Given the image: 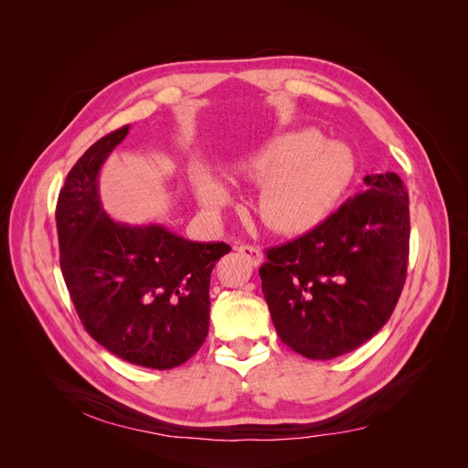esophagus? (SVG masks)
Segmentation results:
<instances>
[{
  "label": "esophagus",
  "instance_id": "obj_1",
  "mask_svg": "<svg viewBox=\"0 0 468 468\" xmlns=\"http://www.w3.org/2000/svg\"><path fill=\"white\" fill-rule=\"evenodd\" d=\"M237 252L250 263V265H254V267H258L260 263H261V260H263V254H261V250L258 246H252V244H240V246H237Z\"/></svg>",
  "mask_w": 468,
  "mask_h": 468
}]
</instances>
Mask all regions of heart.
<instances>
[{"mask_svg":"<svg viewBox=\"0 0 468 468\" xmlns=\"http://www.w3.org/2000/svg\"><path fill=\"white\" fill-rule=\"evenodd\" d=\"M240 176L261 182L256 199L263 224L278 233H303L320 224L350 184L356 162L338 143H325L316 130L278 135L239 162ZM199 203L220 210L231 201V186L207 165L194 169Z\"/></svg>","mask_w":468,"mask_h":468,"instance_id":"1","label":"heart"}]
</instances>
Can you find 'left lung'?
I'll list each match as a JSON object with an SVG mask.
<instances>
[{"label": "left lung", "instance_id": "obj_1", "mask_svg": "<svg viewBox=\"0 0 468 468\" xmlns=\"http://www.w3.org/2000/svg\"><path fill=\"white\" fill-rule=\"evenodd\" d=\"M365 192L313 231L269 248L260 269L280 340L308 359L348 354L391 318L409 265V194L395 173L367 175Z\"/></svg>", "mask_w": 468, "mask_h": 468}]
</instances>
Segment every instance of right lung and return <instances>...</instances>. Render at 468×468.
I'll return each mask as SVG.
<instances>
[{"mask_svg": "<svg viewBox=\"0 0 468 468\" xmlns=\"http://www.w3.org/2000/svg\"><path fill=\"white\" fill-rule=\"evenodd\" d=\"M123 126L93 143L69 171L56 205L59 267L90 336L120 359L167 370L205 342L210 272L226 242H194L160 224L114 222L98 175L128 135Z\"/></svg>", "mask_w": 468, "mask_h": 468, "instance_id": "1", "label": "right lung"}]
</instances>
